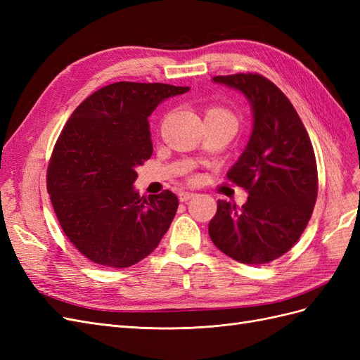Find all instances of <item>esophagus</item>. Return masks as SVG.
<instances>
[{
  "label": "esophagus",
  "instance_id": "34e87169",
  "mask_svg": "<svg viewBox=\"0 0 360 360\" xmlns=\"http://www.w3.org/2000/svg\"><path fill=\"white\" fill-rule=\"evenodd\" d=\"M193 197H195L193 192H180V193H179V200L183 201V202H184V201H189V200L193 198Z\"/></svg>",
  "mask_w": 360,
  "mask_h": 360
}]
</instances>
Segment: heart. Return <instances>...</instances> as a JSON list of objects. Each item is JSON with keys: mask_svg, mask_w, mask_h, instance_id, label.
Instances as JSON below:
<instances>
[{"mask_svg": "<svg viewBox=\"0 0 360 360\" xmlns=\"http://www.w3.org/2000/svg\"><path fill=\"white\" fill-rule=\"evenodd\" d=\"M205 117H219V118H226V120H231L233 123H236V118L231 112H228L224 108H217V106H212L207 110Z\"/></svg>", "mask_w": 360, "mask_h": 360, "instance_id": "1", "label": "heart"}]
</instances>
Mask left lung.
Listing matches in <instances>:
<instances>
[{
    "label": "left lung",
    "mask_w": 360,
    "mask_h": 360,
    "mask_svg": "<svg viewBox=\"0 0 360 360\" xmlns=\"http://www.w3.org/2000/svg\"><path fill=\"white\" fill-rule=\"evenodd\" d=\"M240 91L252 132L226 177L248 191L246 202L219 200L209 224L214 246L243 264H266L290 250L311 219L319 177L314 148L299 114L278 86L257 73L214 76Z\"/></svg>",
    "instance_id": "1"
}]
</instances>
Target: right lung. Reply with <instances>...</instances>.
<instances>
[{
	"label": "right lung",
	"instance_id": "obj_1",
	"mask_svg": "<svg viewBox=\"0 0 360 360\" xmlns=\"http://www.w3.org/2000/svg\"><path fill=\"white\" fill-rule=\"evenodd\" d=\"M189 86L115 82L76 108L48 167V193L64 234L93 263L122 269L158 248L176 216L171 191L139 197L136 167L153 153L158 105Z\"/></svg>",
	"mask_w": 360,
	"mask_h": 360
}]
</instances>
